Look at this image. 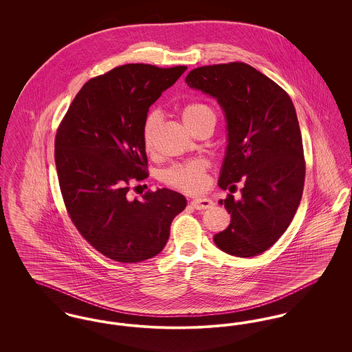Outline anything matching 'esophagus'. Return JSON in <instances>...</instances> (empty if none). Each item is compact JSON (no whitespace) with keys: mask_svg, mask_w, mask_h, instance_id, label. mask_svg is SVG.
Returning <instances> with one entry per match:
<instances>
[{"mask_svg":"<svg viewBox=\"0 0 352 352\" xmlns=\"http://www.w3.org/2000/svg\"><path fill=\"white\" fill-rule=\"evenodd\" d=\"M192 207L197 208V210H206V208H210L214 206V201L208 198H197L194 201H191Z\"/></svg>","mask_w":352,"mask_h":352,"instance_id":"esophagus-1","label":"esophagus"}]
</instances>
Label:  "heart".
<instances>
[{
  "label": "heart",
  "instance_id": "heart-1",
  "mask_svg": "<svg viewBox=\"0 0 352 352\" xmlns=\"http://www.w3.org/2000/svg\"><path fill=\"white\" fill-rule=\"evenodd\" d=\"M181 115L188 129H191L192 126H195L204 120H215L214 111L208 105L201 102L186 104L181 111ZM160 121L161 115L157 111L151 112L144 121L142 141L145 149L148 151H153L154 137L158 131ZM164 179L170 186L184 191H199L206 184V162L201 160H194L184 164L174 165L164 173Z\"/></svg>",
  "mask_w": 352,
  "mask_h": 352
}]
</instances>
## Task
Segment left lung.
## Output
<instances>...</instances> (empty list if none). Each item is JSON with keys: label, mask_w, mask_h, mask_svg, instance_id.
Segmentation results:
<instances>
[{"label": "left lung", "mask_w": 352, "mask_h": 352, "mask_svg": "<svg viewBox=\"0 0 352 352\" xmlns=\"http://www.w3.org/2000/svg\"><path fill=\"white\" fill-rule=\"evenodd\" d=\"M186 83L214 98L224 113L227 148L219 186L226 190L244 179L239 201L234 195L219 201L231 223L214 241L237 257L268 251L292 223L303 191L305 160L293 101L245 63L195 68Z\"/></svg>", "instance_id": "left-lung-1"}]
</instances>
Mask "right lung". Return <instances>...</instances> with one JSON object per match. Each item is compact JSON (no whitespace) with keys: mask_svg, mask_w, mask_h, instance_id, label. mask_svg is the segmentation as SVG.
Returning <instances> with one entry per match:
<instances>
[{"mask_svg":"<svg viewBox=\"0 0 352 352\" xmlns=\"http://www.w3.org/2000/svg\"><path fill=\"white\" fill-rule=\"evenodd\" d=\"M186 66L125 65L84 84L55 138V165L69 218L84 239L118 263L162 251L182 194L157 188L128 199L131 179L148 177L142 126L149 107Z\"/></svg>","mask_w":352,"mask_h":352,"instance_id":"obj_1","label":"right lung"}]
</instances>
